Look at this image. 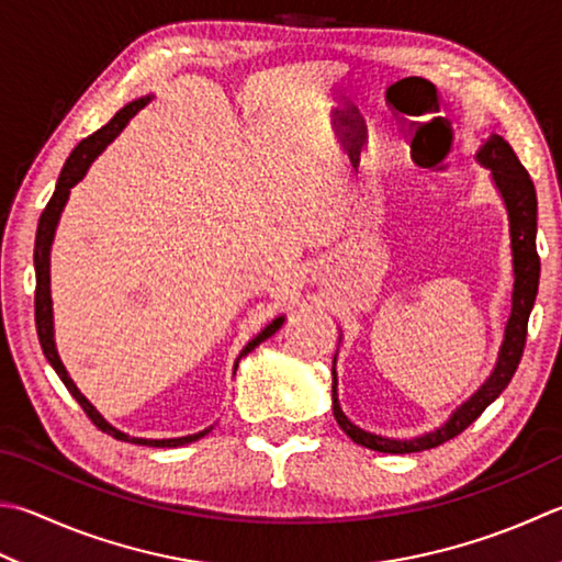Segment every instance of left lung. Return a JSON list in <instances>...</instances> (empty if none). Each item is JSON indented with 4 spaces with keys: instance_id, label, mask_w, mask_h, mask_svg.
Listing matches in <instances>:
<instances>
[{
    "instance_id": "1",
    "label": "left lung",
    "mask_w": 562,
    "mask_h": 562,
    "mask_svg": "<svg viewBox=\"0 0 562 562\" xmlns=\"http://www.w3.org/2000/svg\"><path fill=\"white\" fill-rule=\"evenodd\" d=\"M477 164L490 168L492 183L496 193L502 195V203L509 215V237H512V267H514V291H512V313L504 327V340L496 355V364L492 374L484 379V384L474 391V394L450 413V418L442 423L440 428L423 432L418 438H386L379 432H369L359 428L357 423L345 416L337 398V355L333 359V416L349 438L357 446H364L376 452L389 454H406V452H420L438 448L442 442L460 436V432L470 426V423L482 416V411L499 398L502 391L509 386V381L516 372L518 362H521L524 345H526V327L528 315L533 311L536 293H538V279H541V259L536 251V232H538V200L531 176L518 161L514 149L506 144L499 134H492L490 139L482 142L477 151Z\"/></svg>"
}]
</instances>
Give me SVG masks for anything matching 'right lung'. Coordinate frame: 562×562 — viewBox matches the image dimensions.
<instances>
[{"label":"right lung","mask_w":562,"mask_h":562,"mask_svg":"<svg viewBox=\"0 0 562 562\" xmlns=\"http://www.w3.org/2000/svg\"><path fill=\"white\" fill-rule=\"evenodd\" d=\"M151 102V94H146V98H139L134 100L130 104H124V108L116 112L112 120L102 126V130H98L94 134H90L88 139H82L76 149H72V154L68 156L66 166H63V171L58 176V183H56V190H53V195L48 200V205L44 213H41V220H38V229H36V247H34V269H36V330H38V342H41V349H44V355L48 359V364L56 369V374L60 376L63 384H66V389L72 394V398L78 401L80 408L88 413V418L98 426L102 432H108V436L116 438V440H124V442H134V446H149V448H181V446H188V442H195L200 438H205L210 430H213L215 426H207L205 430L200 432H193V436H183V438H136V436H130V432H124L120 428H114L110 420H104L102 413L94 408L88 398L82 396V391L76 386V381L70 379L68 369L63 367L60 362V355H58V347H56V330H53V301H50V247H53V237H56V229H58V222H60V215H63V207H66L68 198H70V188L78 186L85 173H88V168L92 166L94 158H98L108 146L116 139V136L122 134V130L126 124H130L132 116L144 110L146 104ZM285 315H279L273 317V321L263 327V330L254 337V340H249L245 345V349H241L237 362H235V372L239 367V359L247 357L254 347H259L263 340H269V337L273 333H279V327L283 325Z\"/></svg>","instance_id":"1"}]
</instances>
